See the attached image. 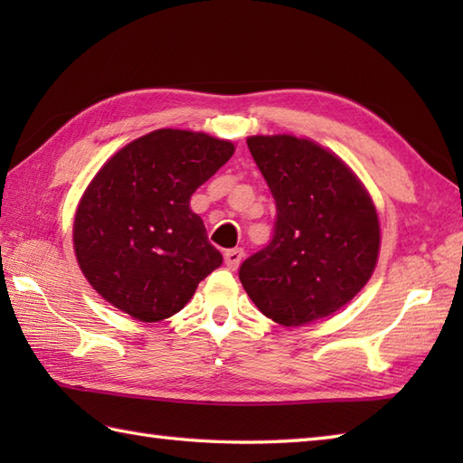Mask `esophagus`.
I'll return each instance as SVG.
<instances>
[{
	"label": "esophagus",
	"mask_w": 463,
	"mask_h": 463,
	"mask_svg": "<svg viewBox=\"0 0 463 463\" xmlns=\"http://www.w3.org/2000/svg\"><path fill=\"white\" fill-rule=\"evenodd\" d=\"M242 257H244V250H242V249H231V250H226V252H224V262H226V267H229V270H237L241 260H242Z\"/></svg>",
	"instance_id": "esophagus-1"
}]
</instances>
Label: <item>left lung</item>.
Returning a JSON list of instances; mask_svg holds the SVG:
<instances>
[{"label": "left lung", "instance_id": "1", "mask_svg": "<svg viewBox=\"0 0 463 463\" xmlns=\"http://www.w3.org/2000/svg\"><path fill=\"white\" fill-rule=\"evenodd\" d=\"M247 145L277 203V222L267 247L241 264L242 287L282 326L326 318L376 269V206L346 163L318 143L254 135Z\"/></svg>", "mask_w": 463, "mask_h": 463}]
</instances>
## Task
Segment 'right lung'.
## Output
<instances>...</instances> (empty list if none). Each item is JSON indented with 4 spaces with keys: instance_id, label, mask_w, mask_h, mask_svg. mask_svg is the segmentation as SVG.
Listing matches in <instances>:
<instances>
[{
    "instance_id": "obj_1",
    "label": "right lung",
    "mask_w": 463,
    "mask_h": 463,
    "mask_svg": "<svg viewBox=\"0 0 463 463\" xmlns=\"http://www.w3.org/2000/svg\"><path fill=\"white\" fill-rule=\"evenodd\" d=\"M206 133L156 129L125 145L87 186L73 222L80 269L101 297L141 322L179 312L222 254L191 194L231 159Z\"/></svg>"
}]
</instances>
